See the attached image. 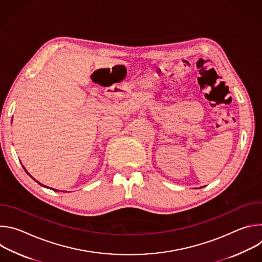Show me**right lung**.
<instances>
[{"label": "right lung", "mask_w": 262, "mask_h": 262, "mask_svg": "<svg viewBox=\"0 0 262 262\" xmlns=\"http://www.w3.org/2000/svg\"><path fill=\"white\" fill-rule=\"evenodd\" d=\"M11 121H12V120H11ZM23 168H24V169H25V171H26V172H27V174H28V175H29V176H30V177H31V178H33V177H32V176H31V175H30V174H29V172H28V171H27V170H26V168H25V167H24V166H23ZM33 179H34V180H35V181H36V182H38V181H37V180H36V179H35V178H33ZM38 183H39V184H40V185H42V186H45V188H48V186H46V185H43V184H42V183H40V182H38ZM48 189H49V188H48ZM52 190H54V191H56V192H58V190H56V189H52ZM62 192H64V191H62Z\"/></svg>", "instance_id": "1"}]
</instances>
